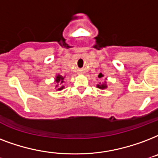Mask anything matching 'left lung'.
Wrapping results in <instances>:
<instances>
[{"label":"left lung","instance_id":"1","mask_svg":"<svg viewBox=\"0 0 158 158\" xmlns=\"http://www.w3.org/2000/svg\"><path fill=\"white\" fill-rule=\"evenodd\" d=\"M99 78H101V77H104V75L102 74V73H100L98 76ZM107 79V78H106V80ZM97 88H99V89H101V90H104V89H106L107 88V85H106V82L105 81V82H102V83H100V84H97Z\"/></svg>","mask_w":158,"mask_h":158}]
</instances>
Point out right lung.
<instances>
[{
  "label": "right lung",
  "instance_id": "obj_1",
  "mask_svg": "<svg viewBox=\"0 0 158 158\" xmlns=\"http://www.w3.org/2000/svg\"><path fill=\"white\" fill-rule=\"evenodd\" d=\"M66 79V76H62L60 75V74H57L56 77L54 78V81L56 82V90L57 91H59V90H62L64 89V85H63V83L65 81Z\"/></svg>",
  "mask_w": 158,
  "mask_h": 158
}]
</instances>
